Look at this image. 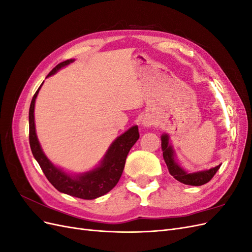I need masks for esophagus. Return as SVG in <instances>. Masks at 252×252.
Returning a JSON list of instances; mask_svg holds the SVG:
<instances>
[{
  "mask_svg": "<svg viewBox=\"0 0 252 252\" xmlns=\"http://www.w3.org/2000/svg\"><path fill=\"white\" fill-rule=\"evenodd\" d=\"M143 125L146 126V127H149V126H151V125H154V121H152V120L149 119V118H145V119L143 120Z\"/></svg>",
  "mask_w": 252,
  "mask_h": 252,
  "instance_id": "34e87169",
  "label": "esophagus"
}]
</instances>
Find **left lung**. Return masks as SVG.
<instances>
[{
  "label": "left lung",
  "instance_id": "8db88e82",
  "mask_svg": "<svg viewBox=\"0 0 252 252\" xmlns=\"http://www.w3.org/2000/svg\"><path fill=\"white\" fill-rule=\"evenodd\" d=\"M161 140H162L163 158L165 159L167 168H168L169 173L172 175V177L175 180H178L179 182L183 183V184L191 185V186L204 185V184H206V183H208L213 177H215V174L220 169V165L215 167V168H211L209 170L194 172V173H187L186 171L183 170L174 161L173 150L169 145L168 135L167 134L162 135Z\"/></svg>",
  "mask_w": 252,
  "mask_h": 252
}]
</instances>
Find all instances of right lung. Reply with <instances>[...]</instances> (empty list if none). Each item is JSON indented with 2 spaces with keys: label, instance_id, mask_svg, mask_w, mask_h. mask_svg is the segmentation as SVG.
I'll use <instances>...</instances> for the list:
<instances>
[{
  "label": "right lung",
  "instance_id": "right-lung-1",
  "mask_svg": "<svg viewBox=\"0 0 252 252\" xmlns=\"http://www.w3.org/2000/svg\"><path fill=\"white\" fill-rule=\"evenodd\" d=\"M71 62H73L72 60H67L58 64L48 73L47 77L55 74L60 68ZM41 86L35 91L29 108V144L32 155L37 163H39L45 177L59 191L75 197H80V199L94 200L95 197L106 194L118 184L124 170L128 152L140 138L138 126L131 127L111 144L103 162L97 168L84 173L78 178H71L70 175L66 174L51 164L46 156L43 154L39 141H37L33 111L35 97L39 94Z\"/></svg>",
  "mask_w": 252,
  "mask_h": 252
}]
</instances>
